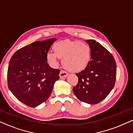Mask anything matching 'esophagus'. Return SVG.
I'll list each match as a JSON object with an SVG mask.
<instances>
[{
  "label": "esophagus",
  "mask_w": 133,
  "mask_h": 133,
  "mask_svg": "<svg viewBox=\"0 0 133 133\" xmlns=\"http://www.w3.org/2000/svg\"><path fill=\"white\" fill-rule=\"evenodd\" d=\"M68 75V74L67 73L66 71H63V70L61 71V72H60L59 73V77L60 78H61V79H62V78H65Z\"/></svg>",
  "instance_id": "obj_1"
}]
</instances>
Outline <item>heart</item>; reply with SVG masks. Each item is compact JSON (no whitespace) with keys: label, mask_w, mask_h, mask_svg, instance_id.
<instances>
[{"label":"heart","mask_w":133,"mask_h":133,"mask_svg":"<svg viewBox=\"0 0 133 133\" xmlns=\"http://www.w3.org/2000/svg\"><path fill=\"white\" fill-rule=\"evenodd\" d=\"M54 52L46 54V60L52 66L57 65L59 58L62 59L63 67L69 71L77 72L84 70L90 63L91 51L88 43L78 41H61L52 46Z\"/></svg>","instance_id":"1"}]
</instances>
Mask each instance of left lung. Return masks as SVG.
Segmentation results:
<instances>
[{
	"mask_svg": "<svg viewBox=\"0 0 133 133\" xmlns=\"http://www.w3.org/2000/svg\"><path fill=\"white\" fill-rule=\"evenodd\" d=\"M91 51V61L84 70L76 74L77 85L72 88L80 101L96 104L103 101L114 88L116 63L111 54L94 40H87Z\"/></svg>",
	"mask_w": 133,
	"mask_h": 133,
	"instance_id": "left-lung-1",
	"label": "left lung"
}]
</instances>
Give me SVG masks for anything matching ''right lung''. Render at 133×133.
<instances>
[{"label": "right lung", "mask_w": 133, "mask_h": 133, "mask_svg": "<svg viewBox=\"0 0 133 133\" xmlns=\"http://www.w3.org/2000/svg\"><path fill=\"white\" fill-rule=\"evenodd\" d=\"M56 38L37 41L17 51L11 58L7 73L8 88L21 102L36 107L50 97L60 70L47 63L46 54Z\"/></svg>", "instance_id": "obj_1"}]
</instances>
